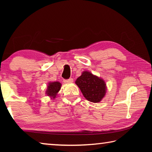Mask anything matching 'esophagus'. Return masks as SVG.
<instances>
[{"mask_svg": "<svg viewBox=\"0 0 152 152\" xmlns=\"http://www.w3.org/2000/svg\"><path fill=\"white\" fill-rule=\"evenodd\" d=\"M64 82H65V83H70V82H73V79L72 78H69L68 80H64Z\"/></svg>", "mask_w": 152, "mask_h": 152, "instance_id": "esophagus-1", "label": "esophagus"}]
</instances>
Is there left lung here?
<instances>
[{
  "mask_svg": "<svg viewBox=\"0 0 152 152\" xmlns=\"http://www.w3.org/2000/svg\"><path fill=\"white\" fill-rule=\"evenodd\" d=\"M84 96L92 102H99L106 93V84L103 80L85 71L76 80Z\"/></svg>",
  "mask_w": 152,
  "mask_h": 152,
  "instance_id": "left-lung-1",
  "label": "left lung"
}]
</instances>
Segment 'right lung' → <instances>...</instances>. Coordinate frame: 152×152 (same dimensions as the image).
<instances>
[{"mask_svg":"<svg viewBox=\"0 0 152 152\" xmlns=\"http://www.w3.org/2000/svg\"><path fill=\"white\" fill-rule=\"evenodd\" d=\"M61 83L59 82H50L48 86L47 91H46V94L50 97H52L53 99H55L56 94L61 88Z\"/></svg>","mask_w":152,"mask_h":152,"instance_id":"1","label":"right lung"}]
</instances>
